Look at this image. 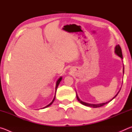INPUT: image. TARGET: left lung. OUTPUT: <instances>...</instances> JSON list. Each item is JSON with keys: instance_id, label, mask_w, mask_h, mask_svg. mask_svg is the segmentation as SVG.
I'll use <instances>...</instances> for the list:
<instances>
[{"instance_id": "8db88e82", "label": "left lung", "mask_w": 132, "mask_h": 132, "mask_svg": "<svg viewBox=\"0 0 132 132\" xmlns=\"http://www.w3.org/2000/svg\"><path fill=\"white\" fill-rule=\"evenodd\" d=\"M115 52L116 54L119 56V57H121L122 59H123L122 50H121V48H120V46H119V45H118L116 46ZM123 70H124V68H123ZM123 73H124V70H123ZM119 92H118L117 93V94L116 95L115 97L112 98V99L111 100H110V101H109L108 102H105V103H102V104H88V103H86V102H84L83 101H81V100L79 99V97H78V95H77V94H76V97H77V99L78 101H79L80 102V103L82 104V105H86V106H90V107H93V108H97V107H100V106H104L105 104H106L107 103H108V102L111 101L113 99V98H115L116 97H117V95L118 94V93H119Z\"/></svg>"}]
</instances>
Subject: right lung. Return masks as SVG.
Returning a JSON list of instances; mask_svg holds the SVG:
<instances>
[{
    "mask_svg": "<svg viewBox=\"0 0 132 132\" xmlns=\"http://www.w3.org/2000/svg\"><path fill=\"white\" fill-rule=\"evenodd\" d=\"M62 77H61L59 78V79L57 80V82H56V88H55V90H56H56H57V87H58V86H59V83H60V82H61V81L62 80ZM55 95H56V93H55ZM55 97H54V98H53V100H52V101L51 102V103L49 104V105H46V106H45L44 108H46V107H48V106H50L51 104H52V103H53V102L54 101V100H55Z\"/></svg>",
    "mask_w": 132,
    "mask_h": 132,
    "instance_id": "add662e5",
    "label": "right lung"
}]
</instances>
